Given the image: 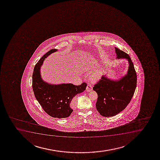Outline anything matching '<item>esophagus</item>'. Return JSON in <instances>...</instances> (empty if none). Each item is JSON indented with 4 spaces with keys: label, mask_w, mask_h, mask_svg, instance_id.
Returning <instances> with one entry per match:
<instances>
[{
    "label": "esophagus",
    "mask_w": 160,
    "mask_h": 160,
    "mask_svg": "<svg viewBox=\"0 0 160 160\" xmlns=\"http://www.w3.org/2000/svg\"><path fill=\"white\" fill-rule=\"evenodd\" d=\"M92 90V85L89 84L87 85V86L86 87V91L87 92H90Z\"/></svg>",
    "instance_id": "esophagus-1"
}]
</instances>
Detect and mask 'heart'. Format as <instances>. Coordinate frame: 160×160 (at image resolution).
<instances>
[{
	"instance_id": "obj_1",
	"label": "heart",
	"mask_w": 160,
	"mask_h": 160,
	"mask_svg": "<svg viewBox=\"0 0 160 160\" xmlns=\"http://www.w3.org/2000/svg\"><path fill=\"white\" fill-rule=\"evenodd\" d=\"M102 75V72L101 70H96L91 74L90 77L92 80L96 81L99 80L101 78Z\"/></svg>"
}]
</instances>
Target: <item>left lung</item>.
Returning <instances> with one entry per match:
<instances>
[{
    "instance_id": "left-lung-1",
    "label": "left lung",
    "mask_w": 160,
    "mask_h": 160,
    "mask_svg": "<svg viewBox=\"0 0 160 160\" xmlns=\"http://www.w3.org/2000/svg\"><path fill=\"white\" fill-rule=\"evenodd\" d=\"M117 58H126L129 63L128 73L117 81L102 76L93 89L98 93L96 109L102 116L112 117L122 111L135 92L137 76L129 55L115 48Z\"/></svg>"
}]
</instances>
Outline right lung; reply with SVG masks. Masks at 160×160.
Returning a JSON list of instances; mask_svg holds the SVG:
<instances>
[{
	"instance_id": "add662e5",
	"label": "right lung",
	"mask_w": 160,
	"mask_h": 160,
	"mask_svg": "<svg viewBox=\"0 0 160 160\" xmlns=\"http://www.w3.org/2000/svg\"><path fill=\"white\" fill-rule=\"evenodd\" d=\"M57 49H51L38 60L34 67L32 87L34 95L44 111L50 116L58 118L69 117L73 110L71 103L78 94L85 91L87 83L76 86L72 83L50 85L44 82L41 77L40 68L44 60Z\"/></svg>"
}]
</instances>
